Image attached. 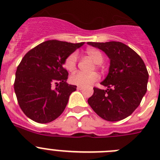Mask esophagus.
Wrapping results in <instances>:
<instances>
[{
  "instance_id": "obj_1",
  "label": "esophagus",
  "mask_w": 160,
  "mask_h": 160,
  "mask_svg": "<svg viewBox=\"0 0 160 160\" xmlns=\"http://www.w3.org/2000/svg\"><path fill=\"white\" fill-rule=\"evenodd\" d=\"M83 88H84V87H80V86H78V87H77V89H78V90H83Z\"/></svg>"
}]
</instances>
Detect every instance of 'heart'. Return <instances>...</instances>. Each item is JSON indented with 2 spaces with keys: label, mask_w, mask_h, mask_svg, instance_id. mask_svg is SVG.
<instances>
[{
  "label": "heart",
  "mask_w": 160,
  "mask_h": 160,
  "mask_svg": "<svg viewBox=\"0 0 160 160\" xmlns=\"http://www.w3.org/2000/svg\"><path fill=\"white\" fill-rule=\"evenodd\" d=\"M87 53L90 56L94 62L98 66L103 62V55L98 49L94 48H89L87 49ZM78 62L77 53H72L66 58L64 66L69 71H73L75 70ZM99 79V75L97 73H86L83 72H77L72 74L70 78V81L72 84L80 86V87H89L94 84Z\"/></svg>",
  "instance_id": "obj_1"
}]
</instances>
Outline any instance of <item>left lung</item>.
Segmentation results:
<instances>
[{
  "label": "left lung",
  "mask_w": 160,
  "mask_h": 160,
  "mask_svg": "<svg viewBox=\"0 0 160 160\" xmlns=\"http://www.w3.org/2000/svg\"><path fill=\"white\" fill-rule=\"evenodd\" d=\"M105 52L111 60L109 73L101 82L107 90L94 87L88 103L103 119L115 122L131 115L147 92L148 72L140 56L119 42H87Z\"/></svg>",
  "instance_id": "left-lung-1"
}]
</instances>
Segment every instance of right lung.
<instances>
[{"mask_svg":"<svg viewBox=\"0 0 160 160\" xmlns=\"http://www.w3.org/2000/svg\"><path fill=\"white\" fill-rule=\"evenodd\" d=\"M84 42L49 40L24 56L18 66L14 90L24 114L39 123H47L64 111L70 94L77 87L66 82V58ZM56 87L52 88V85Z\"/></svg>","mask_w":160,"mask_h":160,"instance_id":"right-lung-1","label":"right lung"}]
</instances>
